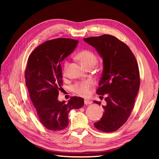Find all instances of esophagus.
I'll return each instance as SVG.
<instances>
[{"label":"esophagus","mask_w":159,"mask_h":159,"mask_svg":"<svg viewBox=\"0 0 159 159\" xmlns=\"http://www.w3.org/2000/svg\"><path fill=\"white\" fill-rule=\"evenodd\" d=\"M91 103H92V102H91V101H89V100H87V99H85V100L84 101V103H85V105H89V104H91Z\"/></svg>","instance_id":"1"}]
</instances>
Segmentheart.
Instances as JSON below:
<instances>
[{
    "label": "heart",
    "mask_w": 159,
    "mask_h": 159,
    "mask_svg": "<svg viewBox=\"0 0 159 159\" xmlns=\"http://www.w3.org/2000/svg\"><path fill=\"white\" fill-rule=\"evenodd\" d=\"M77 58H78L85 68L89 66L93 65L95 66L97 63L98 58L97 56L95 55L94 53L89 50H83L78 53L77 55ZM68 62H65L64 71H65ZM93 85V81L88 80L80 81L75 84L73 87H72V90L77 95L82 96V97H87L90 93V88Z\"/></svg>",
    "instance_id": "b5f03b06"
}]
</instances>
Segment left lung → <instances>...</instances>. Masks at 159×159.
Returning <instances> with one entry per match:
<instances>
[{
  "mask_svg": "<svg viewBox=\"0 0 159 159\" xmlns=\"http://www.w3.org/2000/svg\"><path fill=\"white\" fill-rule=\"evenodd\" d=\"M103 59V72L96 93L106 95L103 116L94 123L103 132L117 131L127 121L140 86L137 60L127 45L116 37L104 34L84 38ZM103 98L100 96V99ZM99 105L101 102L94 101Z\"/></svg>",
  "mask_w": 159,
  "mask_h": 159,
  "instance_id": "8db88e82",
  "label": "left lung"
}]
</instances>
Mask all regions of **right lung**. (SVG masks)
<instances>
[{"label": "right lung", "mask_w": 159, "mask_h": 159, "mask_svg": "<svg viewBox=\"0 0 159 159\" xmlns=\"http://www.w3.org/2000/svg\"><path fill=\"white\" fill-rule=\"evenodd\" d=\"M78 44L77 40L56 38L38 46L28 57L26 87L40 121L51 131L65 129L69 123L70 111L84 104L80 97H72L67 103L57 99L63 85L60 62L74 52Z\"/></svg>", "instance_id": "add662e5"}]
</instances>
